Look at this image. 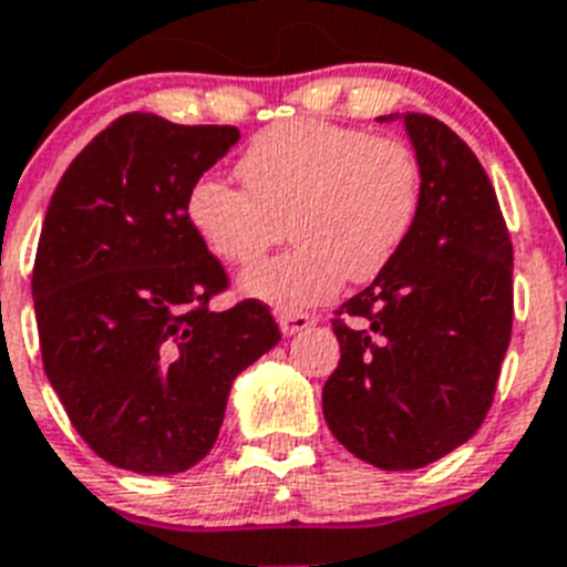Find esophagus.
I'll use <instances>...</instances> for the list:
<instances>
[{
	"label": "esophagus",
	"instance_id": "34e87169",
	"mask_svg": "<svg viewBox=\"0 0 567 567\" xmlns=\"http://www.w3.org/2000/svg\"><path fill=\"white\" fill-rule=\"evenodd\" d=\"M277 321H279V330H282V336H296V333H302V330H308L310 324H316V316L279 313Z\"/></svg>",
	"mask_w": 567,
	"mask_h": 567
}]
</instances>
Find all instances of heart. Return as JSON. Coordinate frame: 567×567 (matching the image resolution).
I'll return each instance as SVG.
<instances>
[{"mask_svg":"<svg viewBox=\"0 0 567 567\" xmlns=\"http://www.w3.org/2000/svg\"><path fill=\"white\" fill-rule=\"evenodd\" d=\"M237 188L203 175L188 186L186 217L226 265H251L285 237L296 246L239 277L248 299L279 313L313 308L347 277L370 282L406 246L421 212V166L395 137L324 121H285L259 132L239 157Z\"/></svg>","mask_w":567,"mask_h":567,"instance_id":"1","label":"heart"}]
</instances>
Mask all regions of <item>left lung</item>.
Masks as SVG:
<instances>
[{"label":"left lung","mask_w":567,"mask_h":567,"mask_svg":"<svg viewBox=\"0 0 567 567\" xmlns=\"http://www.w3.org/2000/svg\"><path fill=\"white\" fill-rule=\"evenodd\" d=\"M421 212L384 274L333 319L341 361L321 390L336 441L384 472L435 463L481 430L514 319L512 239L492 181L455 132L401 112Z\"/></svg>","instance_id":"left-lung-1"}]
</instances>
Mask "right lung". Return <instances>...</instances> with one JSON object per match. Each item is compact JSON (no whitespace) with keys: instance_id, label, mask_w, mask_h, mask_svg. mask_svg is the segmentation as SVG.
Listing matches in <instances>:
<instances>
[{"instance_id":"obj_1","label":"right lung","mask_w":567,"mask_h":567,"mask_svg":"<svg viewBox=\"0 0 567 567\" xmlns=\"http://www.w3.org/2000/svg\"><path fill=\"white\" fill-rule=\"evenodd\" d=\"M239 141L132 112L70 163L33 265L42 361L75 432L137 474H177L212 452L239 372L277 344L257 299L214 313L223 265L186 217L188 186Z\"/></svg>"}]
</instances>
